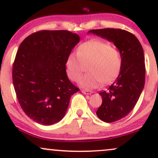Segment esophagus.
Masks as SVG:
<instances>
[{"label": "esophagus", "instance_id": "34e87169", "mask_svg": "<svg viewBox=\"0 0 158 158\" xmlns=\"http://www.w3.org/2000/svg\"><path fill=\"white\" fill-rule=\"evenodd\" d=\"M81 92H82L84 94H87V95L92 94V91H90V90H83V89L81 90Z\"/></svg>", "mask_w": 158, "mask_h": 158}]
</instances>
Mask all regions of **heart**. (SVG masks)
Here are the masks:
<instances>
[{
  "label": "heart",
  "mask_w": 158,
  "mask_h": 158,
  "mask_svg": "<svg viewBox=\"0 0 158 158\" xmlns=\"http://www.w3.org/2000/svg\"><path fill=\"white\" fill-rule=\"evenodd\" d=\"M86 64L88 73L80 79L79 85L86 89L97 88L118 77L123 67L122 53L106 41L89 40L78 47L77 54L71 52L67 57L65 68L69 79L73 81L79 80Z\"/></svg>",
  "instance_id": "heart-1"
}]
</instances>
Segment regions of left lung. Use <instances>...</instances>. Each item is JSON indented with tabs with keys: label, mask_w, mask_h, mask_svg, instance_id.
<instances>
[{
	"label": "left lung",
	"mask_w": 158,
	"mask_h": 158,
	"mask_svg": "<svg viewBox=\"0 0 158 158\" xmlns=\"http://www.w3.org/2000/svg\"><path fill=\"white\" fill-rule=\"evenodd\" d=\"M88 32L114 42L122 53L120 73L108 90L99 93L102 102L97 110L101 120L115 122L131 111L144 88L146 66L143 48L135 35L121 29H98Z\"/></svg>",
	"instance_id": "left-lung-1"
}]
</instances>
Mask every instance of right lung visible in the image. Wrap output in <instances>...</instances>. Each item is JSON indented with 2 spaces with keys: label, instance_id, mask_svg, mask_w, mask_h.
<instances>
[{
  "label": "right lung",
  "instance_id": "right-lung-1",
  "mask_svg": "<svg viewBox=\"0 0 158 158\" xmlns=\"http://www.w3.org/2000/svg\"><path fill=\"white\" fill-rule=\"evenodd\" d=\"M80 40L68 30H40L20 44L12 67V81L20 106L36 123L61 120L71 96L79 89L69 80L65 61Z\"/></svg>",
  "mask_w": 158,
  "mask_h": 158
}]
</instances>
